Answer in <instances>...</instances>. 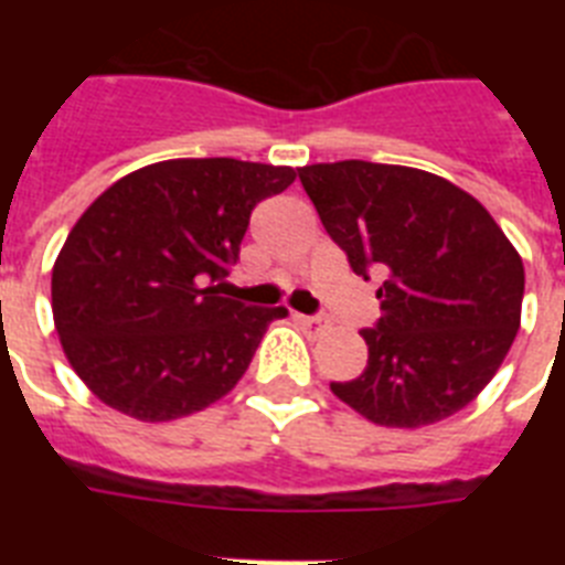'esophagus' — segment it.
I'll list each match as a JSON object with an SVG mask.
<instances>
[{
    "mask_svg": "<svg viewBox=\"0 0 565 565\" xmlns=\"http://www.w3.org/2000/svg\"><path fill=\"white\" fill-rule=\"evenodd\" d=\"M299 319V326L310 328V331H319V328H326V319L322 317H296Z\"/></svg>",
    "mask_w": 565,
    "mask_h": 565,
    "instance_id": "obj_1",
    "label": "esophagus"
}]
</instances>
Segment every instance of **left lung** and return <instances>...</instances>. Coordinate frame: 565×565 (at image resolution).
<instances>
[{
  "label": "left lung",
  "mask_w": 565,
  "mask_h": 565,
  "mask_svg": "<svg viewBox=\"0 0 565 565\" xmlns=\"http://www.w3.org/2000/svg\"><path fill=\"white\" fill-rule=\"evenodd\" d=\"M310 202L349 264L384 269L363 375L331 393L384 428H422L475 402L522 322L525 266L475 195L395 163L301 167Z\"/></svg>",
  "instance_id": "obj_1"
}]
</instances>
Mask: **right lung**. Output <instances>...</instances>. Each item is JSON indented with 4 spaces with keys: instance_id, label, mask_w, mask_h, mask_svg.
Returning <instances> with one entry per match:
<instances>
[{
    "instance_id": "right-lung-1",
    "label": "right lung",
    "mask_w": 565,
    "mask_h": 565,
    "mask_svg": "<svg viewBox=\"0 0 565 565\" xmlns=\"http://www.w3.org/2000/svg\"><path fill=\"white\" fill-rule=\"evenodd\" d=\"M296 181L292 167L175 158L114 181L52 266L66 361L102 404L170 422L228 395L287 308L220 296L248 216Z\"/></svg>"
}]
</instances>
